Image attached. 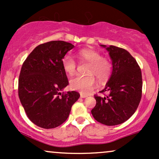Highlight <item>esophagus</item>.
I'll list each match as a JSON object with an SVG mask.
<instances>
[{
	"label": "esophagus",
	"mask_w": 159,
	"mask_h": 159,
	"mask_svg": "<svg viewBox=\"0 0 159 159\" xmlns=\"http://www.w3.org/2000/svg\"><path fill=\"white\" fill-rule=\"evenodd\" d=\"M86 97H87V95L81 93V98H86Z\"/></svg>",
	"instance_id": "34e87169"
}]
</instances>
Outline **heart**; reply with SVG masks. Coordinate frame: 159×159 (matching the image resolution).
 <instances>
[{
  "instance_id": "b5f03b06",
  "label": "heart",
  "mask_w": 159,
  "mask_h": 159,
  "mask_svg": "<svg viewBox=\"0 0 159 159\" xmlns=\"http://www.w3.org/2000/svg\"><path fill=\"white\" fill-rule=\"evenodd\" d=\"M77 56L81 61L89 63L87 75H77L70 81L73 90H78L84 94H89L96 84V77L99 81H105L110 77L112 72V63L107 57H102L97 51L90 48L81 49L77 52ZM63 70L69 75L75 73L77 63L72 56L67 54L62 60ZM96 76L95 77L94 76Z\"/></svg>"
}]
</instances>
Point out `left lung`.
Wrapping results in <instances>:
<instances>
[{"label": "left lung", "instance_id": "1", "mask_svg": "<svg viewBox=\"0 0 159 159\" xmlns=\"http://www.w3.org/2000/svg\"><path fill=\"white\" fill-rule=\"evenodd\" d=\"M109 52L113 70L109 81L100 93L95 95L96 105L91 113L98 123L119 125L126 121L138 108L142 96V75L139 65L125 49L101 45ZM107 93V94H105Z\"/></svg>", "mask_w": 159, "mask_h": 159}]
</instances>
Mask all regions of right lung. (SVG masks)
<instances>
[{
  "mask_svg": "<svg viewBox=\"0 0 159 159\" xmlns=\"http://www.w3.org/2000/svg\"><path fill=\"white\" fill-rule=\"evenodd\" d=\"M74 45L51 41L33 50L23 63L19 79V96L27 117L37 126L54 129L68 118L80 97L76 91L61 93L69 84L62 60Z\"/></svg>",
  "mask_w": 159,
  "mask_h": 159,
  "instance_id": "right-lung-1",
  "label": "right lung"
}]
</instances>
